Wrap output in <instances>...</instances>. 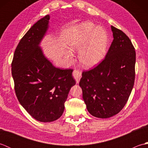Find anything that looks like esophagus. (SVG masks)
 <instances>
[{"label": "esophagus", "instance_id": "obj_1", "mask_svg": "<svg viewBox=\"0 0 148 148\" xmlns=\"http://www.w3.org/2000/svg\"><path fill=\"white\" fill-rule=\"evenodd\" d=\"M73 76L74 77L75 80H76L77 83H79V81L81 78V72L77 70H74L73 72Z\"/></svg>", "mask_w": 148, "mask_h": 148}]
</instances>
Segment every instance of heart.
Wrapping results in <instances>:
<instances>
[{"label": "heart", "mask_w": 148, "mask_h": 148, "mask_svg": "<svg viewBox=\"0 0 148 148\" xmlns=\"http://www.w3.org/2000/svg\"><path fill=\"white\" fill-rule=\"evenodd\" d=\"M108 35L100 26L92 22L82 23L78 28L77 36L70 45L72 51H79V62L84 67H92L101 62L108 52ZM68 60L72 61L71 54L66 53Z\"/></svg>", "instance_id": "b5f03b06"}]
</instances>
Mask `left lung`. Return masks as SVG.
I'll return each mask as SVG.
<instances>
[{
	"label": "left lung",
	"mask_w": 148,
	"mask_h": 148,
	"mask_svg": "<svg viewBox=\"0 0 148 148\" xmlns=\"http://www.w3.org/2000/svg\"><path fill=\"white\" fill-rule=\"evenodd\" d=\"M111 27L113 40L104 60L83 72L79 83L88 111L99 118L112 117L123 108L135 80L134 47L124 32Z\"/></svg>",
	"instance_id": "8db88e82"
}]
</instances>
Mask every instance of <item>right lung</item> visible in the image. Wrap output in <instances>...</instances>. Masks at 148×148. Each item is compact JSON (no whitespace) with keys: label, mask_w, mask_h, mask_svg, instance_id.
Here are the masks:
<instances>
[{"label":"right lung","mask_w":148,"mask_h":148,"mask_svg":"<svg viewBox=\"0 0 148 148\" xmlns=\"http://www.w3.org/2000/svg\"><path fill=\"white\" fill-rule=\"evenodd\" d=\"M49 19V14L40 19L25 34L11 64L18 101L34 119L45 123L55 121L62 115L69 91L76 84L73 70L55 67L40 48Z\"/></svg>","instance_id":"right-lung-1"}]
</instances>
